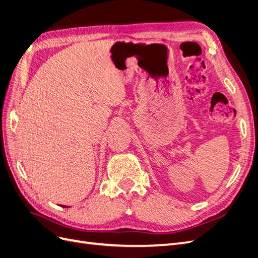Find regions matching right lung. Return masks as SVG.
<instances>
[{
    "instance_id": "1",
    "label": "right lung",
    "mask_w": 258,
    "mask_h": 258,
    "mask_svg": "<svg viewBox=\"0 0 258 258\" xmlns=\"http://www.w3.org/2000/svg\"><path fill=\"white\" fill-rule=\"evenodd\" d=\"M61 207H69V206H64V205H61Z\"/></svg>"
}]
</instances>
